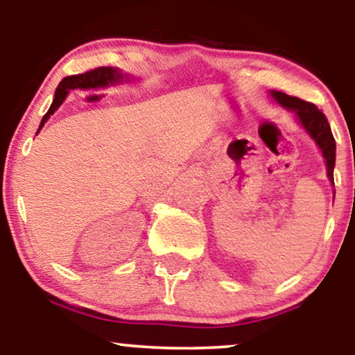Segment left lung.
<instances>
[{
	"label": "left lung",
	"instance_id": "obj_1",
	"mask_svg": "<svg viewBox=\"0 0 355 355\" xmlns=\"http://www.w3.org/2000/svg\"><path fill=\"white\" fill-rule=\"evenodd\" d=\"M273 98L278 101L279 105H283L284 108L295 111V116H297L299 123L304 125V129L307 130L317 145L322 150L324 159H327V168H328V178L329 181L333 182V169H334V162H336V142H334V137L331 134V128H329L327 116L323 114L322 110H318L317 106L310 101H304L297 98V96L286 95L283 92H271Z\"/></svg>",
	"mask_w": 355,
	"mask_h": 355
}]
</instances>
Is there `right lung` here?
Returning <instances> with one entry per match:
<instances>
[{
  "instance_id": "add662e5",
  "label": "right lung",
  "mask_w": 355,
  "mask_h": 355,
  "mask_svg": "<svg viewBox=\"0 0 355 355\" xmlns=\"http://www.w3.org/2000/svg\"><path fill=\"white\" fill-rule=\"evenodd\" d=\"M121 77H123L121 76V72L118 69H111V67H98V69L89 71L85 72V74L64 77V79L60 82V85H58V89L55 92V100H53L48 113L43 116L38 130L43 128V124L46 123V119L50 118L58 108H60L71 89H77V87H79V89H89V87H96V85H108L110 82H116L118 79H121Z\"/></svg>"
}]
</instances>
